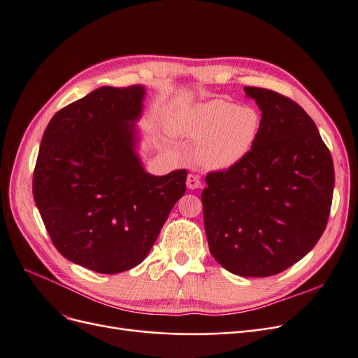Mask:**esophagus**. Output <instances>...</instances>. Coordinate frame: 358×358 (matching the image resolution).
Wrapping results in <instances>:
<instances>
[{
    "label": "esophagus",
    "mask_w": 358,
    "mask_h": 358,
    "mask_svg": "<svg viewBox=\"0 0 358 358\" xmlns=\"http://www.w3.org/2000/svg\"><path fill=\"white\" fill-rule=\"evenodd\" d=\"M187 187H188L189 189H197V188H200V187H201V182H200L199 176H196V175H188V178H187Z\"/></svg>",
    "instance_id": "1"
}]
</instances>
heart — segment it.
<instances>
[{"mask_svg":"<svg viewBox=\"0 0 358 358\" xmlns=\"http://www.w3.org/2000/svg\"><path fill=\"white\" fill-rule=\"evenodd\" d=\"M175 131L196 143V161L209 170H229L251 152L262 128V116L251 106L224 99L194 104L173 124Z\"/></svg>","mask_w":358,"mask_h":358,"instance_id":"heart-1","label":"heart"}]
</instances>
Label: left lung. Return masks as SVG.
<instances>
[{"label": "left lung", "instance_id": "1", "mask_svg": "<svg viewBox=\"0 0 358 358\" xmlns=\"http://www.w3.org/2000/svg\"><path fill=\"white\" fill-rule=\"evenodd\" d=\"M262 110L249 155L209 173L201 192L210 254L229 272L266 278L284 272L326 230L334 188L330 150L301 107L275 91L245 86Z\"/></svg>", "mask_w": 358, "mask_h": 358}]
</instances>
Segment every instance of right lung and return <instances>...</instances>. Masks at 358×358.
<instances>
[{"label":"right lung","instance_id":"right-lung-1","mask_svg":"<svg viewBox=\"0 0 358 358\" xmlns=\"http://www.w3.org/2000/svg\"><path fill=\"white\" fill-rule=\"evenodd\" d=\"M145 86H101L53 115L41 138L32 194L62 257L96 273H121L148 257L187 170L143 169L136 124Z\"/></svg>","mask_w":358,"mask_h":358}]
</instances>
